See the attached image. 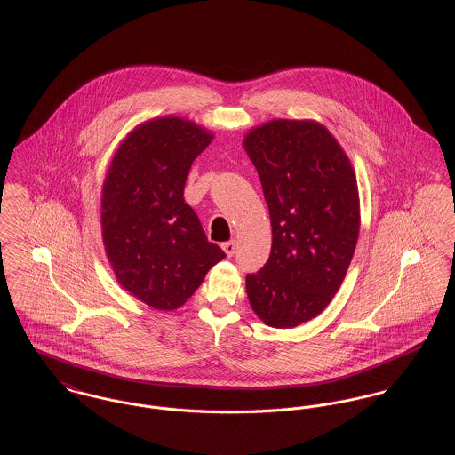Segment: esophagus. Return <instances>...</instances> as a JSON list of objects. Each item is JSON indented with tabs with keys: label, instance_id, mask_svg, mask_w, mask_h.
<instances>
[{
	"label": "esophagus",
	"instance_id": "34e87169",
	"mask_svg": "<svg viewBox=\"0 0 455 455\" xmlns=\"http://www.w3.org/2000/svg\"><path fill=\"white\" fill-rule=\"evenodd\" d=\"M236 248H238V244H236L235 239L222 243V250H224V253H226L228 257H233V255L236 253Z\"/></svg>",
	"mask_w": 455,
	"mask_h": 455
}]
</instances>
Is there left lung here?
Instances as JSON below:
<instances>
[{
  "mask_svg": "<svg viewBox=\"0 0 455 455\" xmlns=\"http://www.w3.org/2000/svg\"><path fill=\"white\" fill-rule=\"evenodd\" d=\"M262 181L272 250L246 292L263 323L292 329L327 308L359 235L358 183L334 135L310 120H274L243 140Z\"/></svg>",
  "mask_w": 455,
  "mask_h": 455,
  "instance_id": "1",
  "label": "left lung"
}]
</instances>
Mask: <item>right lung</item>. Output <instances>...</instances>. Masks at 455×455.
<instances>
[{
  "label": "right lung",
  "mask_w": 455,
  "mask_h": 455,
  "mask_svg": "<svg viewBox=\"0 0 455 455\" xmlns=\"http://www.w3.org/2000/svg\"><path fill=\"white\" fill-rule=\"evenodd\" d=\"M214 135L164 116L121 142L102 187L100 224L121 287L156 310H176L226 253L211 243L183 192L188 171Z\"/></svg>",
  "instance_id": "obj_1"
}]
</instances>
